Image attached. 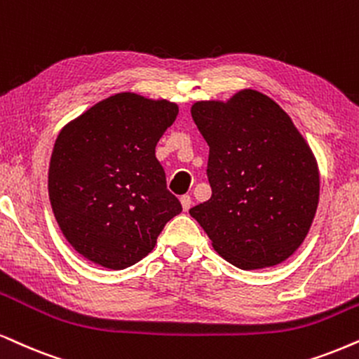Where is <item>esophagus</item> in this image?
Here are the masks:
<instances>
[{
    "instance_id": "1",
    "label": "esophagus",
    "mask_w": 359,
    "mask_h": 359,
    "mask_svg": "<svg viewBox=\"0 0 359 359\" xmlns=\"http://www.w3.org/2000/svg\"><path fill=\"white\" fill-rule=\"evenodd\" d=\"M180 203H182V210L187 212L190 205H192V198H190V195H182V197H180Z\"/></svg>"
}]
</instances>
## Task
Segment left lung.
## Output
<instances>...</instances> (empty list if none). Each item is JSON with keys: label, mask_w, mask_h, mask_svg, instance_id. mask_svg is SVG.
Returning <instances> with one entry per match:
<instances>
[{"label": "left lung", "mask_w": 359, "mask_h": 359, "mask_svg": "<svg viewBox=\"0 0 359 359\" xmlns=\"http://www.w3.org/2000/svg\"><path fill=\"white\" fill-rule=\"evenodd\" d=\"M190 114L210 147L212 197L189 213L237 269L283 263L305 242L318 208L310 144L273 99L250 88L194 102Z\"/></svg>", "instance_id": "obj_1"}]
</instances>
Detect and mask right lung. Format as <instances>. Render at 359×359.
Returning <instances> with one entry per match:
<instances>
[{"instance_id":"1","label":"right lung","mask_w":359,"mask_h":359,"mask_svg":"<svg viewBox=\"0 0 359 359\" xmlns=\"http://www.w3.org/2000/svg\"><path fill=\"white\" fill-rule=\"evenodd\" d=\"M179 106L119 93L59 130L49 161L48 192L56 222L79 255L124 270L154 250L182 205L165 185L158 139Z\"/></svg>"}]
</instances>
